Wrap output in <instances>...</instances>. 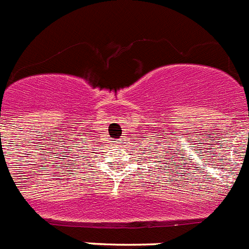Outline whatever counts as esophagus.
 Segmentation results:
<instances>
[{"label":"esophagus","mask_w":249,"mask_h":249,"mask_svg":"<svg viewBox=\"0 0 249 249\" xmlns=\"http://www.w3.org/2000/svg\"><path fill=\"white\" fill-rule=\"evenodd\" d=\"M118 141H120V140H118Z\"/></svg>","instance_id":"esophagus-1"}]
</instances>
